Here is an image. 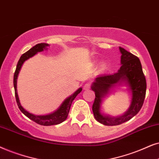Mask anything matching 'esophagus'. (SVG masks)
<instances>
[{"mask_svg": "<svg viewBox=\"0 0 159 159\" xmlns=\"http://www.w3.org/2000/svg\"><path fill=\"white\" fill-rule=\"evenodd\" d=\"M91 88V84L90 83H86L85 85L84 86V90H89Z\"/></svg>", "mask_w": 159, "mask_h": 159, "instance_id": "esophagus-1", "label": "esophagus"}]
</instances>
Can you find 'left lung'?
<instances>
[{
  "label": "left lung",
  "mask_w": 159,
  "mask_h": 159,
  "mask_svg": "<svg viewBox=\"0 0 159 159\" xmlns=\"http://www.w3.org/2000/svg\"><path fill=\"white\" fill-rule=\"evenodd\" d=\"M121 53V67L117 73L102 74L93 83L92 89L95 92V99L92 105L94 118L97 121L106 126H116L130 120L140 111L146 94V80L139 58L132 53L119 47ZM125 82L132 92V102L130 109L124 116L117 118L102 115L100 113L101 99L112 86L118 83Z\"/></svg>",
  "instance_id": "8db88e82"
}]
</instances>
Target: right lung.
<instances>
[{
	"label": "right lung",
	"mask_w": 159,
	"mask_h": 159,
	"mask_svg": "<svg viewBox=\"0 0 159 159\" xmlns=\"http://www.w3.org/2000/svg\"><path fill=\"white\" fill-rule=\"evenodd\" d=\"M48 45L47 43H39L36 44L35 46H34L33 48H31L30 49L27 51V52H25V54H23L20 59V60L18 61L17 65H16V68L15 70V73H14V92H15V97L16 103H17V105L21 111V112L27 116V118H29L30 119L33 120L37 124H40V125L43 126H51V125H57V124H60L64 121L65 120H66V118L68 116L71 104L73 102V99L75 98V97L79 94L80 92L82 91V88L78 89L76 91V92L74 93V94L70 96L68 98H67L63 102L62 105L60 107L57 111H55L54 113L52 114H49V115L46 116H35L34 114H32L23 108L22 105H20V100H19V97L17 94V92H16V79H17L18 74L20 73V70L22 67V65L25 60H27V59L30 57H32L34 56L36 53L39 52H42L43 51L44 48H46V46Z\"/></svg>",
	"instance_id": "1"
}]
</instances>
